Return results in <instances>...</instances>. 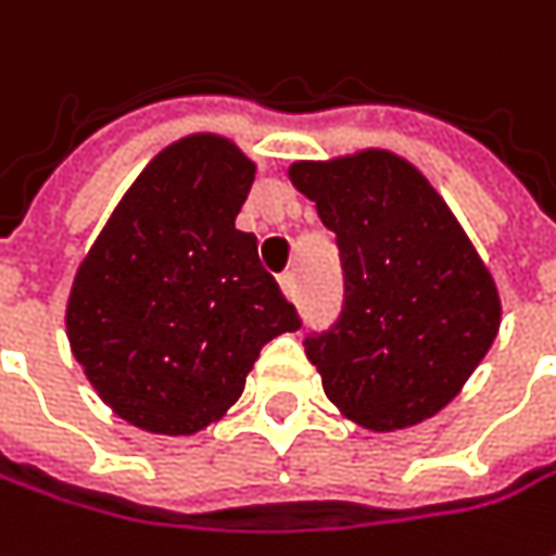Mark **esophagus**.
<instances>
[{"mask_svg":"<svg viewBox=\"0 0 556 556\" xmlns=\"http://www.w3.org/2000/svg\"><path fill=\"white\" fill-rule=\"evenodd\" d=\"M279 289H282V295H286V298L298 295V277L292 274V270H286V274L279 277Z\"/></svg>","mask_w":556,"mask_h":556,"instance_id":"1","label":"esophagus"}]
</instances>
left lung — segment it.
Returning <instances> with one entry per match:
<instances>
[{
	"label": "left lung",
	"mask_w": 556,
	"mask_h": 556,
	"mask_svg": "<svg viewBox=\"0 0 556 556\" xmlns=\"http://www.w3.org/2000/svg\"><path fill=\"white\" fill-rule=\"evenodd\" d=\"M289 178L336 233L344 304L304 338L338 409L369 431L431 418L480 366L502 304L428 178L388 150L295 163Z\"/></svg>",
	"instance_id": "1"
}]
</instances>
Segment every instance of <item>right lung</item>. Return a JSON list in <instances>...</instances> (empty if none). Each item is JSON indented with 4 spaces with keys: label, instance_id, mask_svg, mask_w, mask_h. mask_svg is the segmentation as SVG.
<instances>
[{
    "label": "right lung",
    "instance_id": "1",
    "mask_svg": "<svg viewBox=\"0 0 556 556\" xmlns=\"http://www.w3.org/2000/svg\"><path fill=\"white\" fill-rule=\"evenodd\" d=\"M255 163L190 135L138 175L79 264L73 356L110 409L150 433L202 431L240 400L261 348L301 329L237 215Z\"/></svg>",
    "mask_w": 556,
    "mask_h": 556
}]
</instances>
